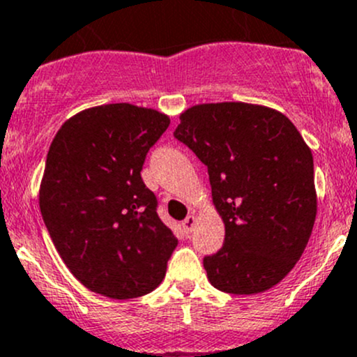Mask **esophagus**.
<instances>
[{"instance_id": "34e87169", "label": "esophagus", "mask_w": 357, "mask_h": 357, "mask_svg": "<svg viewBox=\"0 0 357 357\" xmlns=\"http://www.w3.org/2000/svg\"><path fill=\"white\" fill-rule=\"evenodd\" d=\"M195 225H197V218L193 214H190L188 218H186L185 221H183V229H185L186 233H190V231H193Z\"/></svg>"}]
</instances>
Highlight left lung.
I'll return each mask as SVG.
<instances>
[{
  "instance_id": "1",
  "label": "left lung",
  "mask_w": 357,
  "mask_h": 357,
  "mask_svg": "<svg viewBox=\"0 0 357 357\" xmlns=\"http://www.w3.org/2000/svg\"><path fill=\"white\" fill-rule=\"evenodd\" d=\"M179 121L174 138L207 167L225 222L222 248L204 257L208 282L235 295L269 290L301 259L314 226L311 150L289 117L262 105L202 103Z\"/></svg>"
}]
</instances>
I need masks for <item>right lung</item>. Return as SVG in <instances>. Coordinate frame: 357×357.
Instances as JSON below:
<instances>
[{
    "mask_svg": "<svg viewBox=\"0 0 357 357\" xmlns=\"http://www.w3.org/2000/svg\"><path fill=\"white\" fill-rule=\"evenodd\" d=\"M169 122L153 109L110 103L75 114L50 145L43 221L72 275L95 294L142 297L164 280L178 238L158 218L142 169Z\"/></svg>",
    "mask_w": 357,
    "mask_h": 357,
    "instance_id": "add662e5",
    "label": "right lung"
}]
</instances>
